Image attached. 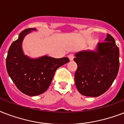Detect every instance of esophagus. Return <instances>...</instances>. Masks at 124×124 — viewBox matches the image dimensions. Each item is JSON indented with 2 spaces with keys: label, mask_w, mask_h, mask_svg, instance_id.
<instances>
[{
  "label": "esophagus",
  "mask_w": 124,
  "mask_h": 124,
  "mask_svg": "<svg viewBox=\"0 0 124 124\" xmlns=\"http://www.w3.org/2000/svg\"><path fill=\"white\" fill-rule=\"evenodd\" d=\"M74 57H75V55H74L73 53H70V54H68V58H70V60H73Z\"/></svg>",
  "instance_id": "esophagus-1"
}]
</instances>
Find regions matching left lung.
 <instances>
[{
    "mask_svg": "<svg viewBox=\"0 0 124 124\" xmlns=\"http://www.w3.org/2000/svg\"><path fill=\"white\" fill-rule=\"evenodd\" d=\"M75 56V82L80 93L96 97L107 91L119 70V49L114 38L108 34L105 42H98L96 51H81Z\"/></svg>",
    "mask_w": 124,
    "mask_h": 124,
    "instance_id": "obj_1",
    "label": "left lung"
}]
</instances>
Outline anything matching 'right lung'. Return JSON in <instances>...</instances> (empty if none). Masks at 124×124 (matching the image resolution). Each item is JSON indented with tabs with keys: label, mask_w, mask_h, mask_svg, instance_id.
Wrapping results in <instances>:
<instances>
[{
	"label": "right lung",
	"mask_w": 124,
	"mask_h": 124,
	"mask_svg": "<svg viewBox=\"0 0 124 124\" xmlns=\"http://www.w3.org/2000/svg\"><path fill=\"white\" fill-rule=\"evenodd\" d=\"M35 28L22 31L18 39L11 44L6 58V69L16 87L28 96L44 93L50 85L56 70L70 60L67 57L54 58L44 56L31 59L24 55L22 43L24 37Z\"/></svg>",
	"instance_id": "obj_1"
}]
</instances>
